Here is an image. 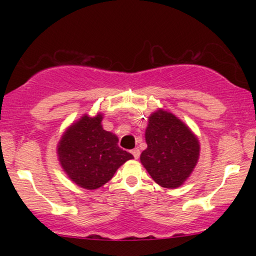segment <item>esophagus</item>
<instances>
[{
	"instance_id": "34e87169",
	"label": "esophagus",
	"mask_w": 256,
	"mask_h": 256,
	"mask_svg": "<svg viewBox=\"0 0 256 256\" xmlns=\"http://www.w3.org/2000/svg\"><path fill=\"white\" fill-rule=\"evenodd\" d=\"M132 152V155H134V158H140V149H134V150H132L131 152Z\"/></svg>"
}]
</instances>
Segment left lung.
Instances as JSON below:
<instances>
[{
    "mask_svg": "<svg viewBox=\"0 0 256 256\" xmlns=\"http://www.w3.org/2000/svg\"><path fill=\"white\" fill-rule=\"evenodd\" d=\"M146 142L140 162L154 182L167 189L180 186L198 161V137L174 114L158 110L149 116Z\"/></svg>",
    "mask_w": 256,
    "mask_h": 256,
    "instance_id": "obj_1",
    "label": "left lung"
}]
</instances>
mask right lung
<instances>
[{"label": "right lung", "mask_w": 256, "mask_h": 256, "mask_svg": "<svg viewBox=\"0 0 256 256\" xmlns=\"http://www.w3.org/2000/svg\"><path fill=\"white\" fill-rule=\"evenodd\" d=\"M102 114H84L64 131L58 144L60 165L73 183L95 190L110 180L132 154L118 146V137L102 128Z\"/></svg>", "instance_id": "obj_1"}]
</instances>
